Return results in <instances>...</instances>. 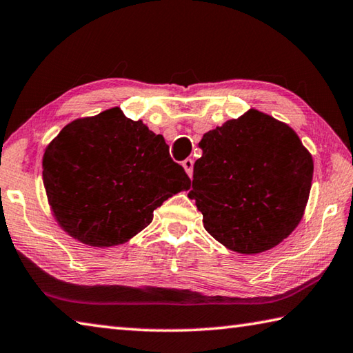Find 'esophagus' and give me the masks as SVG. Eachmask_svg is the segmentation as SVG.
I'll list each match as a JSON object with an SVG mask.
<instances>
[{"mask_svg": "<svg viewBox=\"0 0 353 353\" xmlns=\"http://www.w3.org/2000/svg\"><path fill=\"white\" fill-rule=\"evenodd\" d=\"M193 165H194V162H193V159H185L183 162H182V166L185 168V171H187V174L191 177L193 176Z\"/></svg>", "mask_w": 353, "mask_h": 353, "instance_id": "obj_1", "label": "esophagus"}]
</instances>
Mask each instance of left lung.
<instances>
[{"label":"left lung","mask_w":353,"mask_h":353,"mask_svg":"<svg viewBox=\"0 0 353 353\" xmlns=\"http://www.w3.org/2000/svg\"><path fill=\"white\" fill-rule=\"evenodd\" d=\"M188 193L216 241L254 254L285 239L309 201L313 160L290 126L250 110L203 134Z\"/></svg>","instance_id":"8db88e82"}]
</instances>
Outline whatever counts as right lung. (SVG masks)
I'll return each instance as SVG.
<instances>
[{
    "mask_svg": "<svg viewBox=\"0 0 353 353\" xmlns=\"http://www.w3.org/2000/svg\"><path fill=\"white\" fill-rule=\"evenodd\" d=\"M43 182L63 230L94 247L131 239L191 183L163 137L119 108L63 128L44 152Z\"/></svg>",
    "mask_w": 353,
    "mask_h": 353,
    "instance_id": "right-lung-1",
    "label": "right lung"
}]
</instances>
